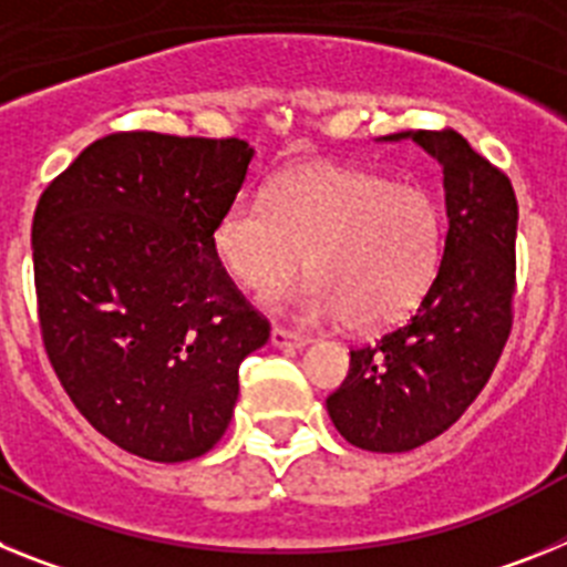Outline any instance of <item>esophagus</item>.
Returning <instances> with one entry per match:
<instances>
[{
	"mask_svg": "<svg viewBox=\"0 0 567 567\" xmlns=\"http://www.w3.org/2000/svg\"><path fill=\"white\" fill-rule=\"evenodd\" d=\"M269 340H272L275 349H303V346L309 343L303 334H295V332H287V329L275 327L272 334H269Z\"/></svg>",
	"mask_w": 567,
	"mask_h": 567,
	"instance_id": "obj_1",
	"label": "esophagus"
}]
</instances>
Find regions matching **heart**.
Instances as JSON below:
<instances>
[{
  "instance_id": "1",
  "label": "heart",
  "mask_w": 567,
  "mask_h": 567,
  "mask_svg": "<svg viewBox=\"0 0 567 567\" xmlns=\"http://www.w3.org/2000/svg\"><path fill=\"white\" fill-rule=\"evenodd\" d=\"M215 252L249 292H269L303 260L312 278L272 307L352 329L392 327L432 292L445 213L429 189L360 169H298L269 193L244 189L215 224Z\"/></svg>"
}]
</instances>
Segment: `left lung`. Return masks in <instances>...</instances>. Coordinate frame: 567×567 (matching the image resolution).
<instances>
[{
	"mask_svg": "<svg viewBox=\"0 0 567 567\" xmlns=\"http://www.w3.org/2000/svg\"><path fill=\"white\" fill-rule=\"evenodd\" d=\"M443 167L445 255L432 292L378 346L352 349L349 374L327 398L334 429L363 452H412L474 403L511 332L517 195L454 130H405Z\"/></svg>",
	"mask_w": 567,
	"mask_h": 567,
	"instance_id": "obj_1",
	"label": "left lung"
}]
</instances>
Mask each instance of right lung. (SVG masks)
<instances>
[{"label": "right lung", "instance_id": "right-lung-1", "mask_svg": "<svg viewBox=\"0 0 567 567\" xmlns=\"http://www.w3.org/2000/svg\"><path fill=\"white\" fill-rule=\"evenodd\" d=\"M252 155L240 138L104 135L33 215L53 372L96 432L153 463L202 457L224 437L240 360L269 340L213 238Z\"/></svg>", "mask_w": 567, "mask_h": 567}]
</instances>
